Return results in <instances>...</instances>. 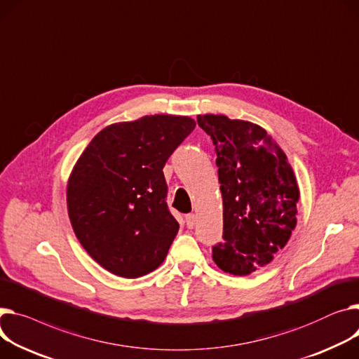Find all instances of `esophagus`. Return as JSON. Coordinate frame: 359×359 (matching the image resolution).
<instances>
[{
    "instance_id": "obj_1",
    "label": "esophagus",
    "mask_w": 359,
    "mask_h": 359,
    "mask_svg": "<svg viewBox=\"0 0 359 359\" xmlns=\"http://www.w3.org/2000/svg\"><path fill=\"white\" fill-rule=\"evenodd\" d=\"M186 225H187V228H190V229H192V228L196 225V217H195L194 213L186 215Z\"/></svg>"
}]
</instances>
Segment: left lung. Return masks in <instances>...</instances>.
<instances>
[{
  "label": "left lung",
  "instance_id": "8db88e82",
  "mask_svg": "<svg viewBox=\"0 0 359 359\" xmlns=\"http://www.w3.org/2000/svg\"><path fill=\"white\" fill-rule=\"evenodd\" d=\"M217 151L224 202V241L212 248L222 271L248 276L285 247L300 198L287 156L267 131L226 115H198Z\"/></svg>",
  "mask_w": 359,
  "mask_h": 359
}]
</instances>
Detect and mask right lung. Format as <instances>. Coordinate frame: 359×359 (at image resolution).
<instances>
[{
  "label": "right lung",
  "instance_id": "right-lung-1",
  "mask_svg": "<svg viewBox=\"0 0 359 359\" xmlns=\"http://www.w3.org/2000/svg\"><path fill=\"white\" fill-rule=\"evenodd\" d=\"M196 127L180 115H146L105 127L81 154L67 182L72 228L109 273L135 278L156 270L177 235L165 203L163 167Z\"/></svg>",
  "mask_w": 359,
  "mask_h": 359
}]
</instances>
